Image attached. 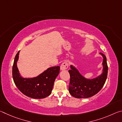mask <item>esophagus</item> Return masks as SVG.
<instances>
[{
    "label": "esophagus",
    "instance_id": "1",
    "mask_svg": "<svg viewBox=\"0 0 122 122\" xmlns=\"http://www.w3.org/2000/svg\"><path fill=\"white\" fill-rule=\"evenodd\" d=\"M68 67V64L67 62H64L62 63L61 64L60 66V70L61 71H63V70L66 69Z\"/></svg>",
    "mask_w": 122,
    "mask_h": 122
}]
</instances>
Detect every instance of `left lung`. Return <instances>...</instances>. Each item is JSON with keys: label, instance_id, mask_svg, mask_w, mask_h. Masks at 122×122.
<instances>
[{"label": "left lung", "instance_id": "left-lung-1", "mask_svg": "<svg viewBox=\"0 0 122 122\" xmlns=\"http://www.w3.org/2000/svg\"><path fill=\"white\" fill-rule=\"evenodd\" d=\"M103 57L102 73L96 77L87 78L84 77L75 66L71 65L69 73L71 76L69 92L72 96L77 98L90 97L100 92L106 81L108 67L106 56L100 53Z\"/></svg>", "mask_w": 122, "mask_h": 122}]
</instances>
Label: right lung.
Returning a JSON list of instances; mask_svg holds the SVG:
<instances>
[{
  "label": "right lung",
  "mask_w": 122,
  "mask_h": 122,
  "mask_svg": "<svg viewBox=\"0 0 122 122\" xmlns=\"http://www.w3.org/2000/svg\"><path fill=\"white\" fill-rule=\"evenodd\" d=\"M20 51L15 55L12 68V75L16 87L25 95L36 99L44 98L51 93L55 78L60 73V67H52L34 77H24L17 67Z\"/></svg>",
  "instance_id": "1"
}]
</instances>
